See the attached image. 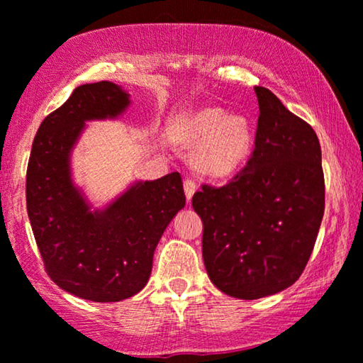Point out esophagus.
<instances>
[{
    "label": "esophagus",
    "mask_w": 363,
    "mask_h": 363,
    "mask_svg": "<svg viewBox=\"0 0 363 363\" xmlns=\"http://www.w3.org/2000/svg\"><path fill=\"white\" fill-rule=\"evenodd\" d=\"M197 191V184L196 181L192 177H187L184 181V192H186V197H187V202L192 199V196H194V192Z\"/></svg>",
    "instance_id": "1"
}]
</instances>
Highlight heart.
Here are the masks:
<instances>
[{"instance_id":"obj_1","label":"heart","mask_w":363,"mask_h":363,"mask_svg":"<svg viewBox=\"0 0 363 363\" xmlns=\"http://www.w3.org/2000/svg\"><path fill=\"white\" fill-rule=\"evenodd\" d=\"M181 136L186 147H197V169L212 177L234 174L254 147L252 123L242 114H227L220 108L192 113L182 124Z\"/></svg>"}]
</instances>
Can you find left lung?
<instances>
[{
    "label": "left lung",
    "mask_w": 363,
    "mask_h": 363,
    "mask_svg": "<svg viewBox=\"0 0 363 363\" xmlns=\"http://www.w3.org/2000/svg\"><path fill=\"white\" fill-rule=\"evenodd\" d=\"M254 91L259 121L247 166L229 184H204L192 197L209 279L244 301L274 296L301 277L325 209L315 131L269 89Z\"/></svg>",
    "instance_id": "obj_1"
}]
</instances>
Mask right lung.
I'll return each mask as SVG.
<instances>
[{
  "mask_svg": "<svg viewBox=\"0 0 363 363\" xmlns=\"http://www.w3.org/2000/svg\"><path fill=\"white\" fill-rule=\"evenodd\" d=\"M129 104L109 81L77 86L41 123L28 162V217L46 272L86 301L119 302L143 291L159 239L186 206L179 172L136 181L103 209L72 181L71 154L86 123L118 119Z\"/></svg>",
  "mask_w": 363,
  "mask_h": 363,
  "instance_id": "obj_1",
  "label": "right lung"
}]
</instances>
